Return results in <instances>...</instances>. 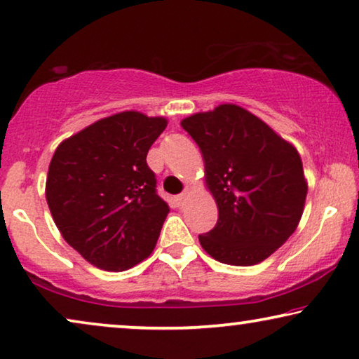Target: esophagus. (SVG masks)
Segmentation results:
<instances>
[{"label":"esophagus","mask_w":359,"mask_h":359,"mask_svg":"<svg viewBox=\"0 0 359 359\" xmlns=\"http://www.w3.org/2000/svg\"><path fill=\"white\" fill-rule=\"evenodd\" d=\"M189 193H191V189H189V188H186V189H184V193L178 196V203H180V204H184V201H186V198H188V194H189Z\"/></svg>","instance_id":"34e87169"}]
</instances>
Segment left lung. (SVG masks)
I'll return each instance as SVG.
<instances>
[{"instance_id":"1","label":"left lung","mask_w":359,"mask_h":359,"mask_svg":"<svg viewBox=\"0 0 359 359\" xmlns=\"http://www.w3.org/2000/svg\"><path fill=\"white\" fill-rule=\"evenodd\" d=\"M204 160V181L219 209L201 247L220 263L252 266L297 229L307 180L296 147L237 104H220L181 121Z\"/></svg>"}]
</instances>
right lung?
<instances>
[{"instance_id":"1","label":"right lung","mask_w":359,"mask_h":359,"mask_svg":"<svg viewBox=\"0 0 359 359\" xmlns=\"http://www.w3.org/2000/svg\"><path fill=\"white\" fill-rule=\"evenodd\" d=\"M165 117L122 111L57 147L46 181L53 222L88 263L126 271L154 252L170 212L147 165Z\"/></svg>"}]
</instances>
